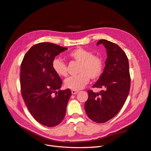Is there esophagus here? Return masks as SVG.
<instances>
[{
    "label": "esophagus",
    "instance_id": "obj_1",
    "mask_svg": "<svg viewBox=\"0 0 151 151\" xmlns=\"http://www.w3.org/2000/svg\"><path fill=\"white\" fill-rule=\"evenodd\" d=\"M78 92H79V91L77 90H72V94H76Z\"/></svg>",
    "mask_w": 151,
    "mask_h": 151
}]
</instances>
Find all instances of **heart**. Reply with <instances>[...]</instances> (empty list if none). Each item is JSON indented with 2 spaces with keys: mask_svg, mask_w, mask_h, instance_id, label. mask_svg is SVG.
<instances>
[{
  "mask_svg": "<svg viewBox=\"0 0 151 151\" xmlns=\"http://www.w3.org/2000/svg\"><path fill=\"white\" fill-rule=\"evenodd\" d=\"M68 57L80 62L79 74L70 76L65 80L66 88L73 90H79L89 83L90 77L98 79L103 72V61L101 57L93 55L91 51L83 48H77L69 53ZM53 69L60 77L67 76V67L62 59L57 58L52 62Z\"/></svg>",
  "mask_w": 151,
  "mask_h": 151,
  "instance_id": "b5f03b06",
  "label": "heart"
}]
</instances>
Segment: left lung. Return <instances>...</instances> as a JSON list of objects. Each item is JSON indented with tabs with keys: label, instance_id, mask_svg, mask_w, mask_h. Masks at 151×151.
<instances>
[{
	"label": "left lung",
	"instance_id": "8db88e82",
	"mask_svg": "<svg viewBox=\"0 0 151 151\" xmlns=\"http://www.w3.org/2000/svg\"><path fill=\"white\" fill-rule=\"evenodd\" d=\"M106 50L107 58L101 76L93 88H103L99 93L88 90L85 103L87 115L93 122L102 123L111 119L122 108L130 87L129 63L125 53L118 45L106 40L97 43Z\"/></svg>",
	"mask_w": 151,
	"mask_h": 151
}]
</instances>
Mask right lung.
I'll list each match as a JSON object with an SVG mask.
<instances>
[{
    "instance_id": "1",
    "label": "right lung",
    "mask_w": 151,
    "mask_h": 151,
    "mask_svg": "<svg viewBox=\"0 0 151 151\" xmlns=\"http://www.w3.org/2000/svg\"><path fill=\"white\" fill-rule=\"evenodd\" d=\"M66 50L52 43H38L26 53L21 65L22 98L35 119L49 127L62 122L72 94L69 89L60 90L62 81L52 67L55 57Z\"/></svg>"
}]
</instances>
